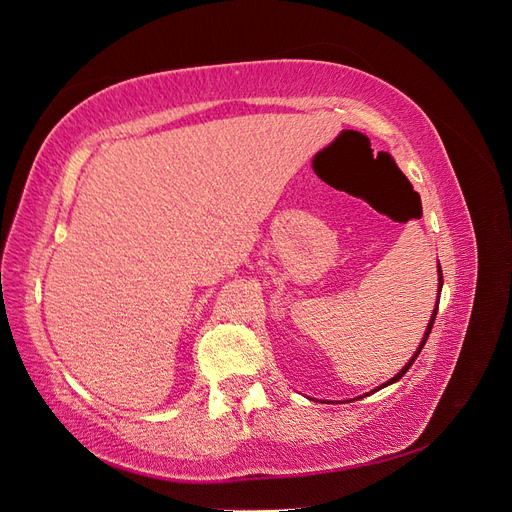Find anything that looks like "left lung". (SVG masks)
<instances>
[{"label":"left lung","mask_w":512,"mask_h":512,"mask_svg":"<svg viewBox=\"0 0 512 512\" xmlns=\"http://www.w3.org/2000/svg\"><path fill=\"white\" fill-rule=\"evenodd\" d=\"M442 267H440V262H438V294L442 292ZM438 305H440V297H438V301H436V307H433V314H431V318H429V324H427V331H425V335H423V339H421V346H418L416 348V352L412 354V359L404 365V367H401L399 371H397V374L391 378V380H386L382 386H378V389L376 391H380V389H384V386H389V384H393V382H397L401 376H404L406 374V371L412 367V363L416 361V356L418 354H421V350H423V346H425V342H427V337H429V333H431V327H433V320H436V314H438ZM371 393H374V391H371ZM356 399H361V397H356Z\"/></svg>","instance_id":"obj_1"}]
</instances>
